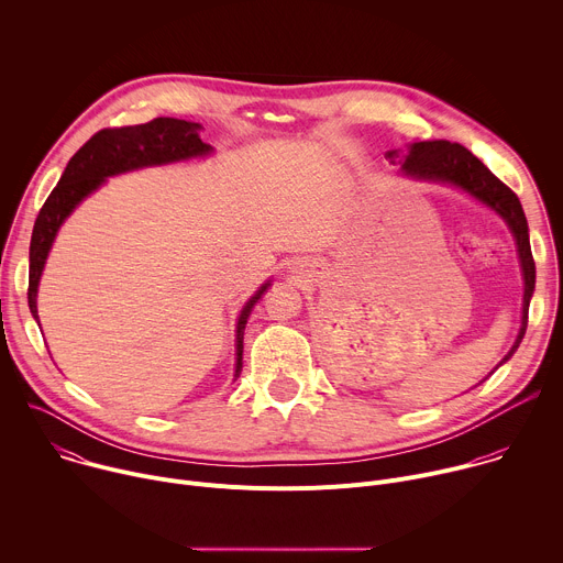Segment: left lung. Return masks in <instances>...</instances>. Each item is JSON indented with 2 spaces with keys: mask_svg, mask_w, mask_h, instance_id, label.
Segmentation results:
<instances>
[{
  "mask_svg": "<svg viewBox=\"0 0 563 563\" xmlns=\"http://www.w3.org/2000/svg\"><path fill=\"white\" fill-rule=\"evenodd\" d=\"M389 163L404 165V174L421 180H439L454 187L465 189L470 196L481 200L484 205L493 207L512 229L519 247V261L523 269V316H521V330L519 336L508 352V356L501 361L506 363L519 347L526 328H528V307L534 291V261L530 252V240H528V222L526 213L521 209V202L517 194L504 185L476 155H472L465 146L448 140H432V142H415L408 148H391L385 153ZM499 363V365H501ZM497 365V367H499Z\"/></svg>",
  "mask_w": 563,
  "mask_h": 563,
  "instance_id": "obj_1",
  "label": "left lung"
}]
</instances>
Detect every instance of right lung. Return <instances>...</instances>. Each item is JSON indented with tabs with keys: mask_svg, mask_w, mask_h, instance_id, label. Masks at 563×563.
Segmentation results:
<instances>
[{
	"mask_svg": "<svg viewBox=\"0 0 563 563\" xmlns=\"http://www.w3.org/2000/svg\"><path fill=\"white\" fill-rule=\"evenodd\" d=\"M202 126L187 120L176 118H153L144 124L133 126H113L98 131L85 146L68 159V165L57 183V187L46 198L44 207L33 227L31 235V267H29V307L33 318L37 320V285L48 256V250L55 240L59 224L66 216L82 202L89 194H93L104 178L124 174L140 167L167 165L176 159H187L196 155H205L211 151L198 135ZM269 283H265L243 307L238 316L235 330V378L243 372V336L252 307L265 294Z\"/></svg>",
	"mask_w": 563,
	"mask_h": 563,
	"instance_id": "1",
	"label": "right lung"
}]
</instances>
